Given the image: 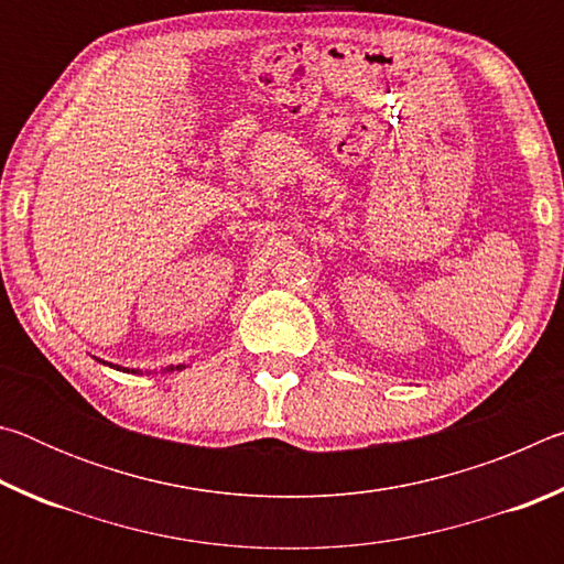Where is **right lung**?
I'll use <instances>...</instances> for the list:
<instances>
[{
    "label": "right lung",
    "instance_id": "add662e5",
    "mask_svg": "<svg viewBox=\"0 0 564 564\" xmlns=\"http://www.w3.org/2000/svg\"><path fill=\"white\" fill-rule=\"evenodd\" d=\"M171 370H174V368H171ZM176 370H178V368H176Z\"/></svg>",
    "mask_w": 564,
    "mask_h": 564
}]
</instances>
